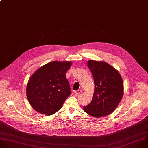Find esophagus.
<instances>
[{
  "label": "esophagus",
  "mask_w": 148,
  "mask_h": 148,
  "mask_svg": "<svg viewBox=\"0 0 148 148\" xmlns=\"http://www.w3.org/2000/svg\"><path fill=\"white\" fill-rule=\"evenodd\" d=\"M81 92H82V90H80V89H78V90H75V91L74 92V93H75V95H78L80 94Z\"/></svg>",
  "instance_id": "esophagus-1"
}]
</instances>
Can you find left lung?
<instances>
[{"mask_svg":"<svg viewBox=\"0 0 148 148\" xmlns=\"http://www.w3.org/2000/svg\"><path fill=\"white\" fill-rule=\"evenodd\" d=\"M88 67L91 71L95 91L91 102L84 110L94 117H102L113 112L123 96V82L119 73L103 62L89 60Z\"/></svg>","mask_w":148,"mask_h":148,"instance_id":"8db88e82","label":"left lung"}]
</instances>
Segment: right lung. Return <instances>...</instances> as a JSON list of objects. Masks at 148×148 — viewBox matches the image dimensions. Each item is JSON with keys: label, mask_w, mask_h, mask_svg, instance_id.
Returning <instances> with one entry per match:
<instances>
[{"label": "right lung", "mask_w": 148, "mask_h": 148, "mask_svg": "<svg viewBox=\"0 0 148 148\" xmlns=\"http://www.w3.org/2000/svg\"><path fill=\"white\" fill-rule=\"evenodd\" d=\"M71 66L70 62L53 61L37 70L27 86L29 103L36 112L52 115L62 106L71 92L66 73Z\"/></svg>", "instance_id": "right-lung-1"}]
</instances>
